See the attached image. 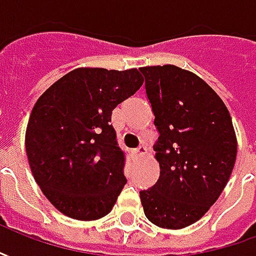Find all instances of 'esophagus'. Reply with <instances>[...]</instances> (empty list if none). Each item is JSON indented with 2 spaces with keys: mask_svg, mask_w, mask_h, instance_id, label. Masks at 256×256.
I'll use <instances>...</instances> for the list:
<instances>
[{
  "mask_svg": "<svg viewBox=\"0 0 256 256\" xmlns=\"http://www.w3.org/2000/svg\"><path fill=\"white\" fill-rule=\"evenodd\" d=\"M145 154H146V148H145L144 145L138 146L136 150H134V155H135V158H141V156H144Z\"/></svg>",
  "mask_w": 256,
  "mask_h": 256,
  "instance_id": "1",
  "label": "esophagus"
}]
</instances>
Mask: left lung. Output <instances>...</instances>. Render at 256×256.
I'll return each mask as SVG.
<instances>
[{"mask_svg":"<svg viewBox=\"0 0 256 256\" xmlns=\"http://www.w3.org/2000/svg\"><path fill=\"white\" fill-rule=\"evenodd\" d=\"M140 71L160 132V178L140 192L141 204L156 226L181 230L201 220L231 176L238 148L231 115L194 72L175 65Z\"/></svg>","mask_w":256,"mask_h":256,"instance_id":"left-lung-1","label":"left lung"}]
</instances>
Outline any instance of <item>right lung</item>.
<instances>
[{
	"label": "right lung",
	"instance_id": "right-lung-1",
	"mask_svg": "<svg viewBox=\"0 0 256 256\" xmlns=\"http://www.w3.org/2000/svg\"><path fill=\"white\" fill-rule=\"evenodd\" d=\"M142 82L136 68H76L35 102L25 132L30 168L46 200L66 216L94 221L112 210L126 178L125 154L110 121Z\"/></svg>",
	"mask_w": 256,
	"mask_h": 256
}]
</instances>
